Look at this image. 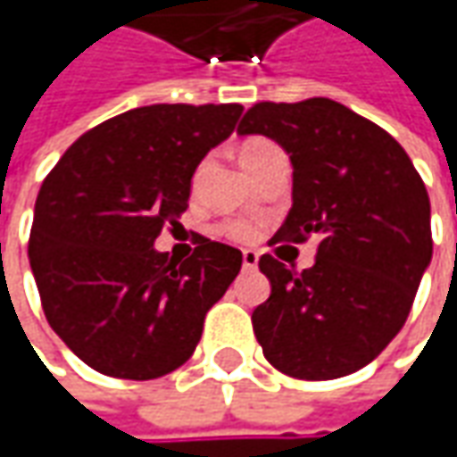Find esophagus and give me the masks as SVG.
I'll use <instances>...</instances> for the list:
<instances>
[{
    "label": "esophagus",
    "instance_id": "34e87169",
    "mask_svg": "<svg viewBox=\"0 0 457 457\" xmlns=\"http://www.w3.org/2000/svg\"><path fill=\"white\" fill-rule=\"evenodd\" d=\"M241 262H244V270H254L256 264H259V254L252 252V249H246V252L241 254Z\"/></svg>",
    "mask_w": 457,
    "mask_h": 457
}]
</instances>
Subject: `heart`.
I'll return each mask as SVG.
<instances>
[{"label":"heart","instance_id":"heart-1","mask_svg":"<svg viewBox=\"0 0 457 457\" xmlns=\"http://www.w3.org/2000/svg\"><path fill=\"white\" fill-rule=\"evenodd\" d=\"M279 147L270 142V139H264V137H252V139H246L244 145H241V150H238V157H241V165L246 167L249 172H254V167L267 157V154H272ZM195 183H198V178H195ZM220 231L226 234L228 238H234V241H254L256 234H259V228H256L254 223H249V220H228V223H223L220 226Z\"/></svg>","mask_w":457,"mask_h":457}]
</instances>
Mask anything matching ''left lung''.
<instances>
[{"mask_svg":"<svg viewBox=\"0 0 457 457\" xmlns=\"http://www.w3.org/2000/svg\"><path fill=\"white\" fill-rule=\"evenodd\" d=\"M238 134H264L292 160V208L272 244L318 238L310 270L259 259L270 297L252 312L277 371L328 381L392 343L432 259L430 198L389 132L330 98L259 101Z\"/></svg>","mask_w":457,"mask_h":457,"instance_id":"1","label":"left lung"}]
</instances>
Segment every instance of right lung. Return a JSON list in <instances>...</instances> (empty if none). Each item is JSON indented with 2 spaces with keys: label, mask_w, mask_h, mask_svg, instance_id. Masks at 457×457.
Listing matches in <instances>:
<instances>
[{
  "label": "right lung",
  "mask_w": 457,
  "mask_h": 457,
  "mask_svg": "<svg viewBox=\"0 0 457 457\" xmlns=\"http://www.w3.org/2000/svg\"><path fill=\"white\" fill-rule=\"evenodd\" d=\"M241 104H154L106 119L65 150L35 201L29 267L43 312L98 374L147 381L183 366L241 252L201 237L175 262L154 238L187 208L190 178L234 132Z\"/></svg>",
  "instance_id": "add662e5"
}]
</instances>
